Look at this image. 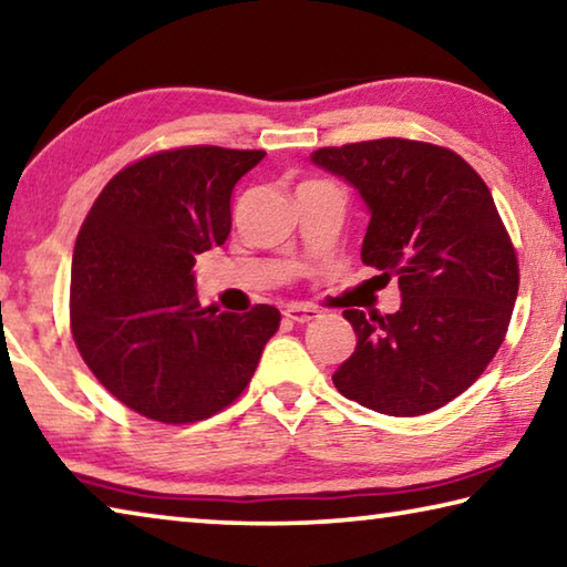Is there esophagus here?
Wrapping results in <instances>:
<instances>
[{"label":"esophagus","mask_w":567,"mask_h":567,"mask_svg":"<svg viewBox=\"0 0 567 567\" xmlns=\"http://www.w3.org/2000/svg\"><path fill=\"white\" fill-rule=\"evenodd\" d=\"M285 318L292 322H310L315 318H320V312L315 310V307H307V305H287Z\"/></svg>","instance_id":"obj_1"}]
</instances>
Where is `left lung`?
Returning a JSON list of instances; mask_svg holds the SVG:
<instances>
[{"label": "left lung", "mask_w": 567, "mask_h": 567, "mask_svg": "<svg viewBox=\"0 0 567 567\" xmlns=\"http://www.w3.org/2000/svg\"><path fill=\"white\" fill-rule=\"evenodd\" d=\"M370 213L362 262L398 277L400 310H344L358 348L334 370L344 398L382 415L447 405L483 375L520 285L515 247L483 177L453 150L370 140L312 152Z\"/></svg>", "instance_id": "1"}]
</instances>
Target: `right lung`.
Wrapping results in <instances>:
<instances>
[{
	"label": "right lung",
	"instance_id": "1",
	"mask_svg": "<svg viewBox=\"0 0 567 567\" xmlns=\"http://www.w3.org/2000/svg\"><path fill=\"white\" fill-rule=\"evenodd\" d=\"M262 150H165L117 172L94 199L72 255L76 350L130 410L167 425L225 410L252 380L280 310L203 307L197 255L225 245L229 197Z\"/></svg>",
	"mask_w": 567,
	"mask_h": 567
}]
</instances>
